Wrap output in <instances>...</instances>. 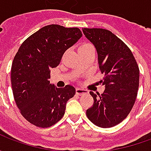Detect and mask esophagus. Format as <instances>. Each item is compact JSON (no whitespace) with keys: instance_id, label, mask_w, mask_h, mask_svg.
Segmentation results:
<instances>
[{"instance_id":"obj_1","label":"esophagus","mask_w":151,"mask_h":151,"mask_svg":"<svg viewBox=\"0 0 151 151\" xmlns=\"http://www.w3.org/2000/svg\"><path fill=\"white\" fill-rule=\"evenodd\" d=\"M76 93L78 95H85V94H88V91L82 88H77L76 89Z\"/></svg>"}]
</instances>
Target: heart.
Instances as JSON below:
<instances>
[{
	"mask_svg": "<svg viewBox=\"0 0 151 151\" xmlns=\"http://www.w3.org/2000/svg\"><path fill=\"white\" fill-rule=\"evenodd\" d=\"M89 47H92L91 44H90V43H84V44H82V46H80L79 50L85 49V48H89Z\"/></svg>",
	"mask_w": 151,
	"mask_h": 151,
	"instance_id": "obj_1",
	"label": "heart"
}]
</instances>
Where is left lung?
Listing matches in <instances>:
<instances>
[{
	"label": "left lung",
	"instance_id": "obj_1",
	"mask_svg": "<svg viewBox=\"0 0 151 151\" xmlns=\"http://www.w3.org/2000/svg\"><path fill=\"white\" fill-rule=\"evenodd\" d=\"M98 54V64L104 77L103 94L90 92L94 104L86 110L92 123L110 128L123 121L132 110L139 86V68L125 43L110 31L102 28L82 29Z\"/></svg>",
	"mask_w": 151,
	"mask_h": 151
}]
</instances>
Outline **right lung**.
Instances as JSON below:
<instances>
[{
  "label": "right lung",
  "instance_id": "right-lung-1",
  "mask_svg": "<svg viewBox=\"0 0 151 151\" xmlns=\"http://www.w3.org/2000/svg\"><path fill=\"white\" fill-rule=\"evenodd\" d=\"M82 36L78 27L48 25L25 40L14 56L11 68L14 100L23 117L35 126L47 128L58 122L68 100L75 95L73 86L57 88L51 84L50 72Z\"/></svg>",
  "mask_w": 151,
  "mask_h": 151
}]
</instances>
